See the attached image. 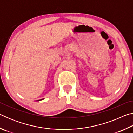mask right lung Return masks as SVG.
<instances>
[{
    "mask_svg": "<svg viewBox=\"0 0 133 133\" xmlns=\"http://www.w3.org/2000/svg\"><path fill=\"white\" fill-rule=\"evenodd\" d=\"M42 100H43V99H42Z\"/></svg>",
    "mask_w": 133,
    "mask_h": 133,
    "instance_id": "1",
    "label": "right lung"
}]
</instances>
